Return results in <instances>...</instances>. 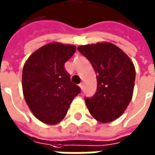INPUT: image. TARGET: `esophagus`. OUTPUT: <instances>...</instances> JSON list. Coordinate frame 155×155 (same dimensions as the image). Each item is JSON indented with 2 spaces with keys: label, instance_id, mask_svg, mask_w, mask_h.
<instances>
[{
  "label": "esophagus",
  "instance_id": "esophagus-1",
  "mask_svg": "<svg viewBox=\"0 0 155 155\" xmlns=\"http://www.w3.org/2000/svg\"><path fill=\"white\" fill-rule=\"evenodd\" d=\"M79 86L81 87V90H83V83H81V84L79 85Z\"/></svg>",
  "mask_w": 155,
  "mask_h": 155
}]
</instances>
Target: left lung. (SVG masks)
Returning a JSON list of instances; mask_svg holds the SVG:
<instances>
[{"instance_id":"8db88e82","label":"left lung","mask_w":155,"mask_h":155,"mask_svg":"<svg viewBox=\"0 0 155 155\" xmlns=\"http://www.w3.org/2000/svg\"><path fill=\"white\" fill-rule=\"evenodd\" d=\"M78 51L90 61L97 74V91L85 97L92 117L102 123L119 118L130 104L135 83L133 63L111 43L81 46Z\"/></svg>"}]
</instances>
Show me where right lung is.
<instances>
[{
    "mask_svg": "<svg viewBox=\"0 0 155 155\" xmlns=\"http://www.w3.org/2000/svg\"><path fill=\"white\" fill-rule=\"evenodd\" d=\"M75 50L73 45L49 43L35 51L25 64L22 86L25 101L34 115L46 124L61 121L74 97L81 92L64 68Z\"/></svg>",
    "mask_w": 155,
    "mask_h": 155,
    "instance_id": "right-lung-1",
    "label": "right lung"
}]
</instances>
